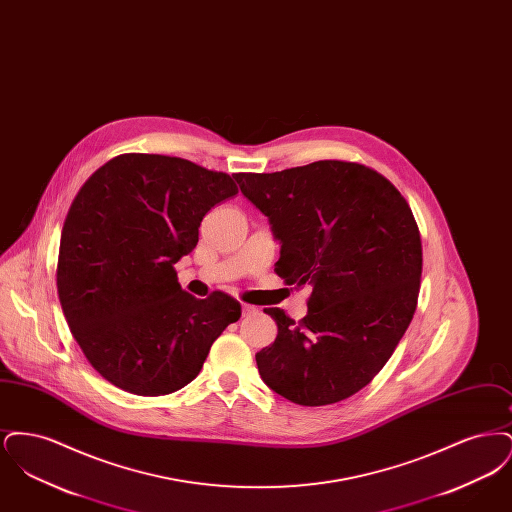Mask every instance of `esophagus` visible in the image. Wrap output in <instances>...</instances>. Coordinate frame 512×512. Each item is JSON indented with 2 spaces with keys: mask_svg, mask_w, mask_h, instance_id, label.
Returning a JSON list of instances; mask_svg holds the SVG:
<instances>
[{
  "mask_svg": "<svg viewBox=\"0 0 512 512\" xmlns=\"http://www.w3.org/2000/svg\"><path fill=\"white\" fill-rule=\"evenodd\" d=\"M242 313H244V317H249V315H255L257 309H255L253 305H247V303H245L244 307H242Z\"/></svg>",
  "mask_w": 512,
  "mask_h": 512,
  "instance_id": "1",
  "label": "esophagus"
}]
</instances>
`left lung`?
I'll return each instance as SVG.
<instances>
[{"instance_id": "1", "label": "left lung", "mask_w": 512, "mask_h": 512, "mask_svg": "<svg viewBox=\"0 0 512 512\" xmlns=\"http://www.w3.org/2000/svg\"><path fill=\"white\" fill-rule=\"evenodd\" d=\"M234 178L282 244L276 274L311 288L299 322L265 309L278 336L255 355L261 378L303 407L351 397L388 363L416 311L422 242L407 199L349 161Z\"/></svg>"}]
</instances>
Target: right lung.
Here are the masks:
<instances>
[{
  "label": "right lung",
  "instance_id": "right-lung-1",
  "mask_svg": "<svg viewBox=\"0 0 512 512\" xmlns=\"http://www.w3.org/2000/svg\"><path fill=\"white\" fill-rule=\"evenodd\" d=\"M238 194L226 172L188 159L122 153L73 199L61 232L57 293L88 363L121 390L167 395L199 374L213 341L242 317L228 293L197 299L174 265L203 217Z\"/></svg>",
  "mask_w": 512,
  "mask_h": 512
}]
</instances>
